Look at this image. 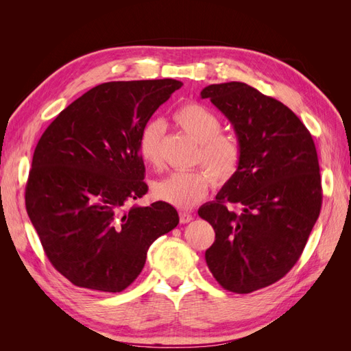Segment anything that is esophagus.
<instances>
[{
	"instance_id": "obj_1",
	"label": "esophagus",
	"mask_w": 351,
	"mask_h": 351,
	"mask_svg": "<svg viewBox=\"0 0 351 351\" xmlns=\"http://www.w3.org/2000/svg\"><path fill=\"white\" fill-rule=\"evenodd\" d=\"M178 215H180V222H182V224H187V222L193 219V215L189 214V212H180Z\"/></svg>"
}]
</instances>
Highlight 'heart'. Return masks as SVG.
Here are the masks:
<instances>
[{
    "instance_id": "b5f03b06",
    "label": "heart",
    "mask_w": 351,
    "mask_h": 351,
    "mask_svg": "<svg viewBox=\"0 0 351 351\" xmlns=\"http://www.w3.org/2000/svg\"><path fill=\"white\" fill-rule=\"evenodd\" d=\"M176 123L199 142L196 164L206 168L173 173L154 184V196L178 209H190L204 199L214 180L224 186L236 177L241 162V146L232 134L221 132L219 117L199 102H189L174 112ZM165 133L162 120L143 125L139 134V154L145 162L161 164V143Z\"/></svg>"
}]
</instances>
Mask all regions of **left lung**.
<instances>
[{
  "label": "left lung",
  "instance_id": "obj_1",
  "mask_svg": "<svg viewBox=\"0 0 351 351\" xmlns=\"http://www.w3.org/2000/svg\"><path fill=\"white\" fill-rule=\"evenodd\" d=\"M200 97L227 117L241 146L236 177L197 210L215 230L205 259L222 289L247 294L302 256L322 206L316 147L289 107L246 83L209 84Z\"/></svg>",
  "mask_w": 351,
  "mask_h": 351
}]
</instances>
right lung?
<instances>
[{"instance_id": "right-lung-1", "label": "right lung", "mask_w": 351, "mask_h": 351, "mask_svg": "<svg viewBox=\"0 0 351 351\" xmlns=\"http://www.w3.org/2000/svg\"><path fill=\"white\" fill-rule=\"evenodd\" d=\"M183 86L174 79L108 82L88 90L52 121L35 147L25 202L49 262L82 289L120 293L145 267L151 244L177 227L147 193L139 134Z\"/></svg>"}]
</instances>
